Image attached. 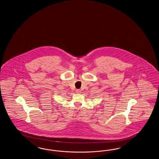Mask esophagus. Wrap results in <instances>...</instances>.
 Returning <instances> with one entry per match:
<instances>
[{
	"instance_id": "1",
	"label": "esophagus",
	"mask_w": 159,
	"mask_h": 159,
	"mask_svg": "<svg viewBox=\"0 0 159 159\" xmlns=\"http://www.w3.org/2000/svg\"><path fill=\"white\" fill-rule=\"evenodd\" d=\"M76 92V93H81V90L80 89H77Z\"/></svg>"
}]
</instances>
